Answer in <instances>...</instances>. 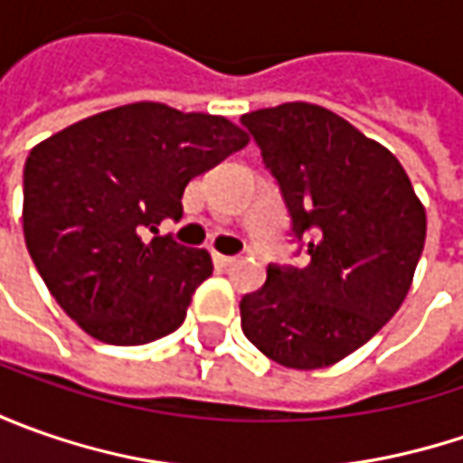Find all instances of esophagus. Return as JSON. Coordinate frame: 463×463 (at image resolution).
I'll return each mask as SVG.
<instances>
[{
    "instance_id": "1",
    "label": "esophagus",
    "mask_w": 463,
    "mask_h": 463,
    "mask_svg": "<svg viewBox=\"0 0 463 463\" xmlns=\"http://www.w3.org/2000/svg\"><path fill=\"white\" fill-rule=\"evenodd\" d=\"M213 262H216L219 268H223V270H226V268H232V265L237 262V258H229V255H219V252H213Z\"/></svg>"
}]
</instances>
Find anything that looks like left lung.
Here are the masks:
<instances>
[{
  "instance_id": "left-lung-1",
  "label": "left lung",
  "mask_w": 463,
  "mask_h": 463,
  "mask_svg": "<svg viewBox=\"0 0 463 463\" xmlns=\"http://www.w3.org/2000/svg\"><path fill=\"white\" fill-rule=\"evenodd\" d=\"M276 177L309 265H268L240 301L247 340L311 371L365 345L397 314L425 244V208L400 159L311 102L241 116Z\"/></svg>"
}]
</instances>
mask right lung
<instances>
[{"label": "right lung", "mask_w": 463, "mask_h": 463, "mask_svg": "<svg viewBox=\"0 0 463 463\" xmlns=\"http://www.w3.org/2000/svg\"><path fill=\"white\" fill-rule=\"evenodd\" d=\"M247 141L222 116L134 102L33 146L23 172L27 252L90 337L144 345L185 322L213 273L211 255L149 232L177 222L187 183Z\"/></svg>", "instance_id": "right-lung-1"}]
</instances>
